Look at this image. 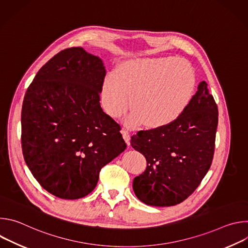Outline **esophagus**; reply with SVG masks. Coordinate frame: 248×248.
<instances>
[{
    "label": "esophagus",
    "instance_id": "esophagus-1",
    "mask_svg": "<svg viewBox=\"0 0 248 248\" xmlns=\"http://www.w3.org/2000/svg\"><path fill=\"white\" fill-rule=\"evenodd\" d=\"M121 132L123 134V137H124V139L125 141V143L127 145H129L130 144V134H129V132L126 129H122Z\"/></svg>",
    "mask_w": 248,
    "mask_h": 248
}]
</instances>
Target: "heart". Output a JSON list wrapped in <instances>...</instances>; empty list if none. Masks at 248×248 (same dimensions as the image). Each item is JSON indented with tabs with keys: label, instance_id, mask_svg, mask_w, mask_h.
Wrapping results in <instances>:
<instances>
[{
	"label": "heart",
	"instance_id": "heart-1",
	"mask_svg": "<svg viewBox=\"0 0 248 248\" xmlns=\"http://www.w3.org/2000/svg\"><path fill=\"white\" fill-rule=\"evenodd\" d=\"M196 89L192 65L174 57H143L121 62L105 77L100 90L102 107L118 119L129 108L125 123L161 128L178 120L188 108Z\"/></svg>",
	"mask_w": 248,
	"mask_h": 248
}]
</instances>
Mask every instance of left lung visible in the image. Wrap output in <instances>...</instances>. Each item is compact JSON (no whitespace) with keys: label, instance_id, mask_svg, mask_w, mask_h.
Returning <instances> with one entry per match:
<instances>
[{"label":"left lung","instance_id":"8db88e82","mask_svg":"<svg viewBox=\"0 0 248 248\" xmlns=\"http://www.w3.org/2000/svg\"><path fill=\"white\" fill-rule=\"evenodd\" d=\"M217 125V104L207 83L201 81L188 108L178 120L132 135V148L147 162L144 172L133 180L136 197L156 207L173 206L186 200L210 169Z\"/></svg>","mask_w":248,"mask_h":248}]
</instances>
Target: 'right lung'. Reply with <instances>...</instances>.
Returning <instances> with one entry per match:
<instances>
[{"label":"right lung","mask_w":248,"mask_h":248,"mask_svg":"<svg viewBox=\"0 0 248 248\" xmlns=\"http://www.w3.org/2000/svg\"><path fill=\"white\" fill-rule=\"evenodd\" d=\"M105 76L100 58L74 47L48 61L25 93L24 161L40 186L59 198L89 194L101 169L126 148L120 124L101 108Z\"/></svg>","instance_id":"add662e5"}]
</instances>
